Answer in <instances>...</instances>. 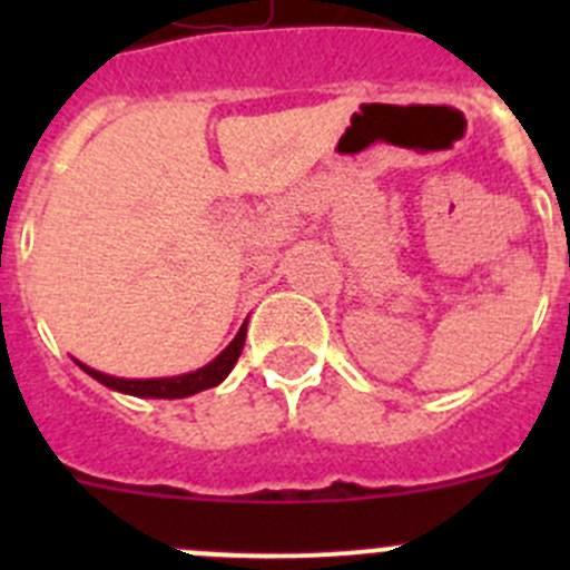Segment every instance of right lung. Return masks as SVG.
Here are the masks:
<instances>
[{
    "label": "right lung",
    "instance_id": "obj_1",
    "mask_svg": "<svg viewBox=\"0 0 570 570\" xmlns=\"http://www.w3.org/2000/svg\"><path fill=\"white\" fill-rule=\"evenodd\" d=\"M242 345H245V325H242L239 334L234 336V342H230L214 362H208V365L194 371V374L170 376V380H116V376L99 374V371H94V367L88 365L82 367L94 376V380L114 387V391H122V394L156 396V400H183V396H194L199 394V391H208V387L219 385V382L230 374V367L236 365V360H239Z\"/></svg>",
    "mask_w": 570,
    "mask_h": 570
}]
</instances>
